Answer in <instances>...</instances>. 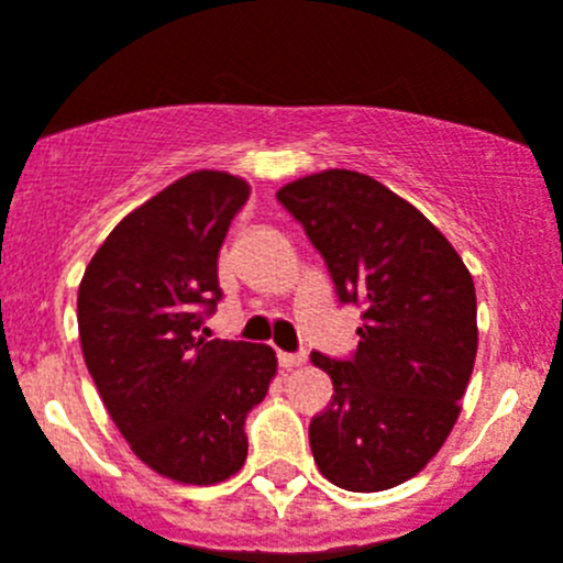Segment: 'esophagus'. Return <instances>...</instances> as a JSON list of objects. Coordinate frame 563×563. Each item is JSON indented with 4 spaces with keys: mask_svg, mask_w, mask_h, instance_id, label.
Instances as JSON below:
<instances>
[{
    "mask_svg": "<svg viewBox=\"0 0 563 563\" xmlns=\"http://www.w3.org/2000/svg\"><path fill=\"white\" fill-rule=\"evenodd\" d=\"M278 367H285V371H292V367L303 365V353H287V351H278Z\"/></svg>",
    "mask_w": 563,
    "mask_h": 563,
    "instance_id": "esophagus-1",
    "label": "esophagus"
}]
</instances>
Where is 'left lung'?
I'll return each mask as SVG.
<instances>
[{
	"mask_svg": "<svg viewBox=\"0 0 563 563\" xmlns=\"http://www.w3.org/2000/svg\"><path fill=\"white\" fill-rule=\"evenodd\" d=\"M276 198L323 256L336 301L362 309L351 356L312 351L334 384L309 422L314 462L347 492L404 484L445 445L473 376V276L442 232L373 176L323 170Z\"/></svg>",
	"mask_w": 563,
	"mask_h": 563,
	"instance_id": "obj_1",
	"label": "left lung"
}]
</instances>
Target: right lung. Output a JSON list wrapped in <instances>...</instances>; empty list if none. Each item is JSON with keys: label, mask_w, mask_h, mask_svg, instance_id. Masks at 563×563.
Returning <instances> with one entry per match:
<instances>
[{"label": "right lung", "mask_w": 563, "mask_h": 563, "mask_svg": "<svg viewBox=\"0 0 563 563\" xmlns=\"http://www.w3.org/2000/svg\"><path fill=\"white\" fill-rule=\"evenodd\" d=\"M249 185L196 170L137 207L90 260L77 298L90 378L143 464L218 484L249 456L245 417L276 373L267 345L205 340L221 303L218 251Z\"/></svg>", "instance_id": "1"}]
</instances>
